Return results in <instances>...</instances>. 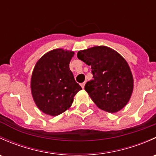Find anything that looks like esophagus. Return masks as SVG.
<instances>
[{"instance_id": "esophagus-1", "label": "esophagus", "mask_w": 156, "mask_h": 156, "mask_svg": "<svg viewBox=\"0 0 156 156\" xmlns=\"http://www.w3.org/2000/svg\"><path fill=\"white\" fill-rule=\"evenodd\" d=\"M81 87H82L83 89H84V86H85V82L82 83V84H81Z\"/></svg>"}]
</instances>
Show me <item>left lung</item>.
<instances>
[{
    "label": "left lung",
    "instance_id": "obj_1",
    "mask_svg": "<svg viewBox=\"0 0 156 156\" xmlns=\"http://www.w3.org/2000/svg\"><path fill=\"white\" fill-rule=\"evenodd\" d=\"M77 56L91 66L94 80L84 89L97 107L109 113L125 107L133 90V75L125 58L106 46L79 50Z\"/></svg>",
    "mask_w": 156,
    "mask_h": 156
}]
</instances>
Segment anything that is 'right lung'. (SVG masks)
<instances>
[{
  "label": "right lung",
  "instance_id": "right-lung-1",
  "mask_svg": "<svg viewBox=\"0 0 156 156\" xmlns=\"http://www.w3.org/2000/svg\"><path fill=\"white\" fill-rule=\"evenodd\" d=\"M74 54L72 50L54 49L42 56L34 66L31 95L37 107L44 114H62L72 106L74 97L81 90L69 69Z\"/></svg>",
  "mask_w": 156,
  "mask_h": 156
}]
</instances>
